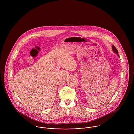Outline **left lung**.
Instances as JSON below:
<instances>
[{
	"label": "left lung",
	"mask_w": 134,
	"mask_h": 134,
	"mask_svg": "<svg viewBox=\"0 0 134 134\" xmlns=\"http://www.w3.org/2000/svg\"><path fill=\"white\" fill-rule=\"evenodd\" d=\"M112 49H113V51H114V52L115 53L118 55V56L119 57H119V54H118V52L116 48L115 47V46L112 45Z\"/></svg>",
	"instance_id": "obj_1"
}]
</instances>
